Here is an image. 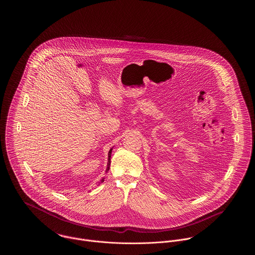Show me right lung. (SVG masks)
I'll list each match as a JSON object with an SVG mask.
<instances>
[{
	"instance_id": "right-lung-1",
	"label": "right lung",
	"mask_w": 255,
	"mask_h": 255,
	"mask_svg": "<svg viewBox=\"0 0 255 255\" xmlns=\"http://www.w3.org/2000/svg\"><path fill=\"white\" fill-rule=\"evenodd\" d=\"M111 154H112V149H111V150L109 151V156H108L109 158H108V164H107V169H106V171H109L110 169V163H111ZM104 182V179H102V180H101V182Z\"/></svg>"
}]
</instances>
